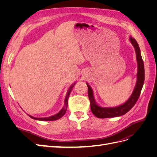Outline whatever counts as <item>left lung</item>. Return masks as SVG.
Segmentation results:
<instances>
[{
    "mask_svg": "<svg viewBox=\"0 0 157 157\" xmlns=\"http://www.w3.org/2000/svg\"><path fill=\"white\" fill-rule=\"evenodd\" d=\"M131 44L134 46L136 54V60L137 62V81L135 87L130 97L128 100L121 105L117 107H104L99 106L95 100L93 90L91 86L86 83L88 90V97L90 101V108L94 115L98 118H112L117 117L124 115L129 111L130 109L134 107L136 101L138 99L140 95L143 88L145 80V70L144 61L142 59L141 55V50L140 46L137 44L135 39L131 36L129 39Z\"/></svg>",
    "mask_w": 157,
    "mask_h": 157,
    "instance_id": "8db88e82",
    "label": "left lung"
}]
</instances>
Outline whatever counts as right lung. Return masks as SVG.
<instances>
[{
    "mask_svg": "<svg viewBox=\"0 0 157 157\" xmlns=\"http://www.w3.org/2000/svg\"><path fill=\"white\" fill-rule=\"evenodd\" d=\"M76 83L75 82L73 85H71V86L69 87V88L68 89V91L67 92V95H66L65 96V102H64V107L61 109V111L58 113L57 114H56V115H52L51 117H44V118H36V117H34L33 116H31V115H29L27 114L28 115H29L31 118H33V119H35V120H38V121H56V120H58L59 119V118H60L61 117H63L65 113L66 112V111H67V105H68V98H69V96L70 95V93L71 92V90H72L73 88L74 87V85Z\"/></svg>",
    "mask_w": 157,
    "mask_h": 157,
    "instance_id": "add662e5",
    "label": "right lung"
}]
</instances>
